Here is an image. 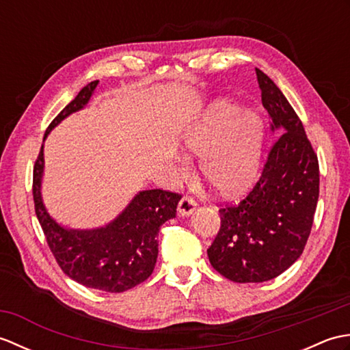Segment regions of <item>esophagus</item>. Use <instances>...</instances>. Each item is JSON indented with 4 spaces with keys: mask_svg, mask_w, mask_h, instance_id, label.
I'll return each instance as SVG.
<instances>
[{
    "mask_svg": "<svg viewBox=\"0 0 350 350\" xmlns=\"http://www.w3.org/2000/svg\"><path fill=\"white\" fill-rule=\"evenodd\" d=\"M196 209H197V202L189 196L183 197L179 202V206H177V211H179V213L183 215V217H189V215Z\"/></svg>",
    "mask_w": 350,
    "mask_h": 350,
    "instance_id": "esophagus-1",
    "label": "esophagus"
}]
</instances>
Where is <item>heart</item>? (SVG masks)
Segmentation results:
<instances>
[{
	"mask_svg": "<svg viewBox=\"0 0 350 350\" xmlns=\"http://www.w3.org/2000/svg\"><path fill=\"white\" fill-rule=\"evenodd\" d=\"M263 139L262 118L219 99L185 133L183 148L200 156V174L215 192L228 197L241 194L257 179Z\"/></svg>",
	"mask_w": 350,
	"mask_h": 350,
	"instance_id": "b5f03b06",
	"label": "heart"
}]
</instances>
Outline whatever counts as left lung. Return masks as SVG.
<instances>
[{
	"instance_id": "8db88e82",
	"label": "left lung",
	"mask_w": 350,
	"mask_h": 350,
	"mask_svg": "<svg viewBox=\"0 0 350 350\" xmlns=\"http://www.w3.org/2000/svg\"><path fill=\"white\" fill-rule=\"evenodd\" d=\"M256 73L278 137L256 187L219 209V232L207 248L211 265L234 282L269 281L288 269L306 248L319 200V161L302 122L273 81Z\"/></svg>"
}]
</instances>
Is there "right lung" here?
Instances as JSON below:
<instances>
[{
    "label": "right lung",
    "mask_w": 350,
    "mask_h": 350,
    "mask_svg": "<svg viewBox=\"0 0 350 350\" xmlns=\"http://www.w3.org/2000/svg\"><path fill=\"white\" fill-rule=\"evenodd\" d=\"M99 84L93 81L48 126L43 139L64 117L85 107ZM43 144L33 170V198L37 219L58 266L85 287L109 293L126 292L150 277L158 258V233L163 222L176 217L180 194L163 189L143 191L107 227L68 230L52 219L40 196Z\"/></svg>",
    "instance_id": "add662e5"
}]
</instances>
